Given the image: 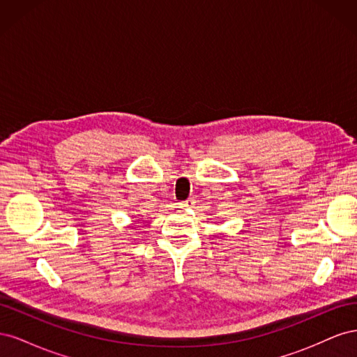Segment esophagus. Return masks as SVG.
I'll use <instances>...</instances> for the list:
<instances>
[{
	"label": "esophagus",
	"instance_id": "34e87169",
	"mask_svg": "<svg viewBox=\"0 0 357 357\" xmlns=\"http://www.w3.org/2000/svg\"><path fill=\"white\" fill-rule=\"evenodd\" d=\"M193 205H195V199H193V198H189V199H186V201L180 202V207H181V208H192Z\"/></svg>",
	"mask_w": 357,
	"mask_h": 357
}]
</instances>
